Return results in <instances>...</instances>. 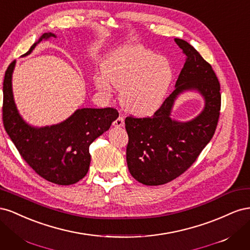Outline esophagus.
I'll use <instances>...</instances> for the list:
<instances>
[{"label": "esophagus", "mask_w": 250, "mask_h": 250, "mask_svg": "<svg viewBox=\"0 0 250 250\" xmlns=\"http://www.w3.org/2000/svg\"><path fill=\"white\" fill-rule=\"evenodd\" d=\"M112 124L115 127H123L124 126V119L120 116Z\"/></svg>", "instance_id": "obj_1"}]
</instances>
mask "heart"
Returning <instances> with one entry per match:
<instances>
[{"label":"heart","mask_w":250,"mask_h":250,"mask_svg":"<svg viewBox=\"0 0 250 250\" xmlns=\"http://www.w3.org/2000/svg\"><path fill=\"white\" fill-rule=\"evenodd\" d=\"M103 75L95 78L96 88L106 98L113 94L111 84L121 90L123 108L138 117H148L161 107L173 79L167 59L141 48L118 51L105 60Z\"/></svg>","instance_id":"b5f03b06"}]
</instances>
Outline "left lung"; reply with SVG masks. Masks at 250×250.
Instances as JSON below:
<instances>
[{
	"mask_svg": "<svg viewBox=\"0 0 250 250\" xmlns=\"http://www.w3.org/2000/svg\"><path fill=\"white\" fill-rule=\"evenodd\" d=\"M174 41L186 55L175 89L152 117L125 119L128 169L146 186L165 185L190 168L213 138L220 116V83L211 65L186 41ZM186 90L198 91L205 108L188 123H178L170 119V110L177 96Z\"/></svg>",
	"mask_w": 250,
	"mask_h": 250,
	"instance_id": "1",
	"label": "left lung"
}]
</instances>
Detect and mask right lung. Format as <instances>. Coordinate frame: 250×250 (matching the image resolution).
<instances>
[{
  "mask_svg": "<svg viewBox=\"0 0 250 250\" xmlns=\"http://www.w3.org/2000/svg\"><path fill=\"white\" fill-rule=\"evenodd\" d=\"M56 37L43 33L24 56L42 40ZM12 62L5 72L3 83V124L21 156L40 176L50 183L69 186L86 175L89 168V145L109 129L119 117L117 109L81 108L63 122L33 127L27 124L17 109L12 94Z\"/></svg>",
  "mask_w": 250,
  "mask_h": 250,
  "instance_id": "right-lung-1",
  "label": "right lung"
}]
</instances>
